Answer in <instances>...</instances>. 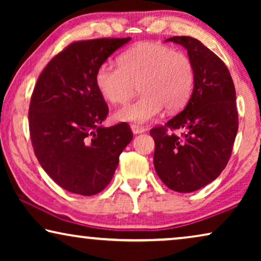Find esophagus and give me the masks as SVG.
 <instances>
[{
  "instance_id": "34e87169",
  "label": "esophagus",
  "mask_w": 261,
  "mask_h": 261,
  "mask_svg": "<svg viewBox=\"0 0 261 261\" xmlns=\"http://www.w3.org/2000/svg\"><path fill=\"white\" fill-rule=\"evenodd\" d=\"M130 128H132V132H133L134 134H140V133H142V132H145V128L139 126V124H132Z\"/></svg>"
}]
</instances>
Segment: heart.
<instances>
[{"instance_id": "b5f03b06", "label": "heart", "mask_w": 261, "mask_h": 261, "mask_svg": "<svg viewBox=\"0 0 261 261\" xmlns=\"http://www.w3.org/2000/svg\"><path fill=\"white\" fill-rule=\"evenodd\" d=\"M120 64L103 62L95 74L96 87L107 101L124 105L139 89L142 95L116 114L126 122L145 123L164 107L176 112L190 98L195 65L185 52L160 42H141L120 56Z\"/></svg>"}]
</instances>
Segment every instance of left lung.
I'll return each instance as SVG.
<instances>
[{"instance_id":"1","label":"left lung","mask_w":261,"mask_h":261,"mask_svg":"<svg viewBox=\"0 0 261 261\" xmlns=\"http://www.w3.org/2000/svg\"><path fill=\"white\" fill-rule=\"evenodd\" d=\"M166 41L188 49L195 85L185 108L149 130L155 144L153 162L167 188L192 192L216 179L230 159L239 128L235 88L226 64L197 39Z\"/></svg>"}]
</instances>
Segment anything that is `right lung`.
Listing matches in <instances>:
<instances>
[{"label":"right lung","instance_id":"add662e5","mask_svg":"<svg viewBox=\"0 0 261 261\" xmlns=\"http://www.w3.org/2000/svg\"><path fill=\"white\" fill-rule=\"evenodd\" d=\"M129 40L71 42L49 60L34 87L28 124L35 156L59 187L73 194L101 192L133 139L127 122L101 126L109 108L95 82L97 67Z\"/></svg>","mask_w":261,"mask_h":261}]
</instances>
